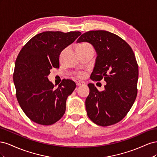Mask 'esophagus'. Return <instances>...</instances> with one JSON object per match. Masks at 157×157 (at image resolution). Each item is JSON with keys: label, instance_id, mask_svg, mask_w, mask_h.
<instances>
[{"label": "esophagus", "instance_id": "esophagus-1", "mask_svg": "<svg viewBox=\"0 0 157 157\" xmlns=\"http://www.w3.org/2000/svg\"><path fill=\"white\" fill-rule=\"evenodd\" d=\"M76 84H77V85L78 86H82V85H84L85 82L82 81H77Z\"/></svg>", "mask_w": 157, "mask_h": 157}]
</instances>
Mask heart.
Here are the masks:
<instances>
[{"label": "heart", "instance_id": "obj_1", "mask_svg": "<svg viewBox=\"0 0 157 157\" xmlns=\"http://www.w3.org/2000/svg\"><path fill=\"white\" fill-rule=\"evenodd\" d=\"M90 46L89 44L84 43V44L79 45V46L77 47V48H84V47H86V46ZM76 75H77L78 78H83V77H84V75H85V73H84V72H82V71H80V72L76 73Z\"/></svg>", "mask_w": 157, "mask_h": 157}]
</instances>
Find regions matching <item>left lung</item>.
Returning <instances> with one entry per match:
<instances>
[{
  "instance_id": "left-lung-1",
  "label": "left lung",
  "mask_w": 157,
  "mask_h": 157,
  "mask_svg": "<svg viewBox=\"0 0 157 157\" xmlns=\"http://www.w3.org/2000/svg\"><path fill=\"white\" fill-rule=\"evenodd\" d=\"M93 45L97 58L90 78L107 84L99 92L94 84L88 86L90 93L86 109L90 119L101 126L115 124L125 117L134 104L137 94L138 65L130 45L120 36L107 31H90L77 42Z\"/></svg>"
}]
</instances>
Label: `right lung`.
Listing matches in <instances>:
<instances>
[{"label":"right lung","mask_w":157,"mask_h":157,"mask_svg":"<svg viewBox=\"0 0 157 157\" xmlns=\"http://www.w3.org/2000/svg\"><path fill=\"white\" fill-rule=\"evenodd\" d=\"M81 35L79 31H45L31 39L19 53L13 75L16 98L32 121L51 125L64 115L66 100L76 88L72 80L63 79L55 88L48 78L52 68H59L61 51Z\"/></svg>","instance_id":"1"}]
</instances>
